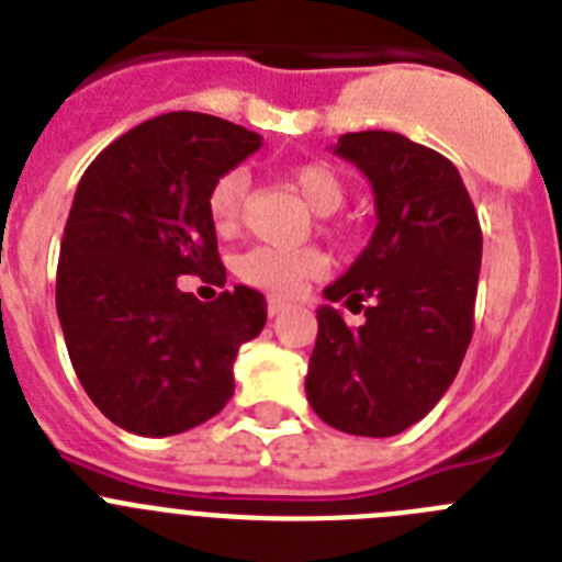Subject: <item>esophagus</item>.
Wrapping results in <instances>:
<instances>
[{
  "label": "esophagus",
  "instance_id": "obj_1",
  "mask_svg": "<svg viewBox=\"0 0 562 562\" xmlns=\"http://www.w3.org/2000/svg\"><path fill=\"white\" fill-rule=\"evenodd\" d=\"M286 310H290V301H284V297H278V295L267 297V312H270V317L281 315V312Z\"/></svg>",
  "mask_w": 562,
  "mask_h": 562
}]
</instances>
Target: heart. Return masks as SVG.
I'll use <instances>...</instances> for the list:
<instances>
[{"label":"heart","instance_id":"b5f03b06","mask_svg":"<svg viewBox=\"0 0 562 562\" xmlns=\"http://www.w3.org/2000/svg\"><path fill=\"white\" fill-rule=\"evenodd\" d=\"M292 191L301 193V200L317 216H329L340 211L346 202V182L340 173L326 162H304L286 173ZM250 177L245 168H233L213 182L207 193V216L213 231L220 236H233L245 216ZM326 270V258L317 250H281V247H252L241 252L236 261V276L258 290L278 292V295H295L310 278Z\"/></svg>","mask_w":562,"mask_h":562}]
</instances>
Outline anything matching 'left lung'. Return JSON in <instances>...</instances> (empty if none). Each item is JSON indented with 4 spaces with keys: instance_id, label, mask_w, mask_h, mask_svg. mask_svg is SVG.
Wrapping results in <instances>:
<instances>
[{
    "instance_id": "8db88e82",
    "label": "left lung",
    "mask_w": 562,
    "mask_h": 562,
    "mask_svg": "<svg viewBox=\"0 0 562 562\" xmlns=\"http://www.w3.org/2000/svg\"><path fill=\"white\" fill-rule=\"evenodd\" d=\"M335 154L369 177L376 227L324 290L306 400L331 428L382 439L428 416L459 374L473 337L481 227L461 173L434 148L396 132H351ZM335 300L367 321L351 330Z\"/></svg>"
}]
</instances>
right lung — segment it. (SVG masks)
<instances>
[{
  "mask_svg": "<svg viewBox=\"0 0 562 562\" xmlns=\"http://www.w3.org/2000/svg\"><path fill=\"white\" fill-rule=\"evenodd\" d=\"M258 148L245 126L168 112L103 148L78 182L58 321L83 391L128 434H186L220 414L241 342L265 329L258 290L238 284L211 304L180 290V276L225 286L207 193Z\"/></svg>",
  "mask_w": 562,
  "mask_h": 562,
  "instance_id": "right-lung-1",
  "label": "right lung"
}]
</instances>
